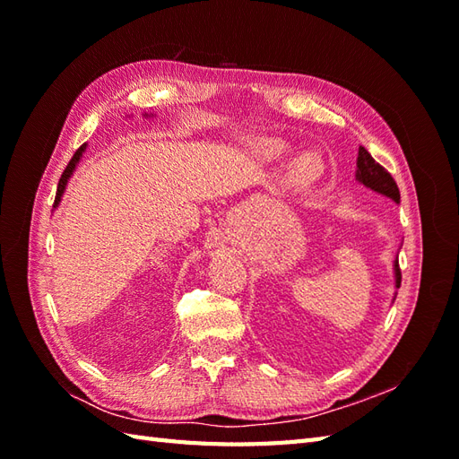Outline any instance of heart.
Masks as SVG:
<instances>
[{
  "mask_svg": "<svg viewBox=\"0 0 459 459\" xmlns=\"http://www.w3.org/2000/svg\"><path fill=\"white\" fill-rule=\"evenodd\" d=\"M280 152V148L278 145H268L266 148V153H278ZM319 161H317V158H314V155H306V158H301L299 161H298V165H296V178L299 179V181H311V179H316L317 175H319Z\"/></svg>",
  "mask_w": 459,
  "mask_h": 459,
  "instance_id": "obj_1",
  "label": "heart"
}]
</instances>
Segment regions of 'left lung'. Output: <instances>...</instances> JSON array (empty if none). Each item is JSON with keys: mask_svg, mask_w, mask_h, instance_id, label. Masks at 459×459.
<instances>
[{"mask_svg": "<svg viewBox=\"0 0 459 459\" xmlns=\"http://www.w3.org/2000/svg\"><path fill=\"white\" fill-rule=\"evenodd\" d=\"M357 179L367 185L373 191L385 195V197L393 199L394 203H401V191H398V185L393 179V175L388 173L383 165L373 160L363 145L359 148V158H357ZM394 274H396V288H401V266H398V260L394 262Z\"/></svg>", "mask_w": 459, "mask_h": 459, "instance_id": "obj_1", "label": "left lung"}]
</instances>
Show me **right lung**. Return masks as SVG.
<instances>
[{
    "instance_id": "obj_1",
    "label": "right lung",
    "mask_w": 459,
    "mask_h": 459,
    "mask_svg": "<svg viewBox=\"0 0 459 459\" xmlns=\"http://www.w3.org/2000/svg\"><path fill=\"white\" fill-rule=\"evenodd\" d=\"M82 152H84V145H81V148L74 152V155H73V158H71V161L66 163V168H65V171H63V175H61V179H58V187H56L55 203H53L55 207H56V204H58V201H61V195H63V191H65V185H66L68 178H71V175H73V171H74V168H76V163H79V160H81Z\"/></svg>"
}]
</instances>
